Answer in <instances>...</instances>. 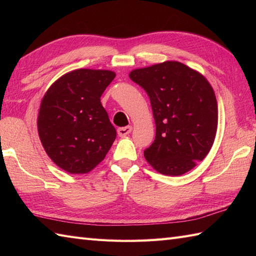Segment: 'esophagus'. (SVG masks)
I'll return each instance as SVG.
<instances>
[{
  "mask_svg": "<svg viewBox=\"0 0 256 256\" xmlns=\"http://www.w3.org/2000/svg\"><path fill=\"white\" fill-rule=\"evenodd\" d=\"M131 131H132V126H131V125H128V126L118 128V134L120 135V136H125V135L131 133Z\"/></svg>",
  "mask_w": 256,
  "mask_h": 256,
  "instance_id": "34e87169",
  "label": "esophagus"
}]
</instances>
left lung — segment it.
Returning <instances> with one entry per match:
<instances>
[{
  "label": "left lung",
  "mask_w": 256,
  "mask_h": 256,
  "mask_svg": "<svg viewBox=\"0 0 256 256\" xmlns=\"http://www.w3.org/2000/svg\"><path fill=\"white\" fill-rule=\"evenodd\" d=\"M130 78L148 94L156 124L146 160L167 176L189 172L209 153L218 126L214 89L202 74L178 62L135 69Z\"/></svg>",
  "instance_id": "left-lung-1"
}]
</instances>
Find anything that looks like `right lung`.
Wrapping results in <instances>:
<instances>
[{
	"instance_id": "right-lung-1",
	"label": "right lung",
	"mask_w": 256,
	"mask_h": 256,
	"mask_svg": "<svg viewBox=\"0 0 256 256\" xmlns=\"http://www.w3.org/2000/svg\"><path fill=\"white\" fill-rule=\"evenodd\" d=\"M114 78L110 70H74L42 98L38 134L47 155L62 170L89 172L110 150L116 131L100 98Z\"/></svg>"
}]
</instances>
